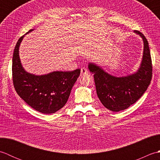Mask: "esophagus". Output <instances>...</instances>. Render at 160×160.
<instances>
[{
  "instance_id": "obj_1",
  "label": "esophagus",
  "mask_w": 160,
  "mask_h": 160,
  "mask_svg": "<svg viewBox=\"0 0 160 160\" xmlns=\"http://www.w3.org/2000/svg\"><path fill=\"white\" fill-rule=\"evenodd\" d=\"M88 71L87 70V69H85V68H82L81 69V73H80V76H85V75L88 74Z\"/></svg>"
}]
</instances>
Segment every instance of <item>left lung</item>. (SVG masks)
Returning a JSON list of instances; mask_svg holds the SVG:
<instances>
[{
    "label": "left lung",
    "mask_w": 160,
    "mask_h": 160,
    "mask_svg": "<svg viewBox=\"0 0 160 160\" xmlns=\"http://www.w3.org/2000/svg\"><path fill=\"white\" fill-rule=\"evenodd\" d=\"M134 33L143 40V55L138 69L125 76L117 77L107 72L94 62L88 68L94 75L98 98L107 109L118 112L127 109L140 99L147 91L152 78V62L148 43L139 31Z\"/></svg>",
    "instance_id": "1"
}]
</instances>
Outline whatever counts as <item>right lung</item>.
<instances>
[{"instance_id":"1","label":"right lung","mask_w":160,"mask_h":160,"mask_svg":"<svg viewBox=\"0 0 160 160\" xmlns=\"http://www.w3.org/2000/svg\"><path fill=\"white\" fill-rule=\"evenodd\" d=\"M33 30H29L26 34ZM25 35L18 40L13 54V86L18 96L33 109L45 114L54 113L67 103L80 69L68 72L54 71L43 75L28 72L19 56V47Z\"/></svg>"}]
</instances>
